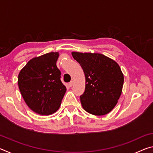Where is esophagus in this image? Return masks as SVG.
<instances>
[{"label": "esophagus", "mask_w": 153, "mask_h": 153, "mask_svg": "<svg viewBox=\"0 0 153 153\" xmlns=\"http://www.w3.org/2000/svg\"><path fill=\"white\" fill-rule=\"evenodd\" d=\"M73 84H74V81H71L69 83V86H70V87H71L72 86H73Z\"/></svg>", "instance_id": "esophagus-1"}]
</instances>
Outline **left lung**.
<instances>
[{
	"mask_svg": "<svg viewBox=\"0 0 153 153\" xmlns=\"http://www.w3.org/2000/svg\"><path fill=\"white\" fill-rule=\"evenodd\" d=\"M86 77V88L80 96L82 107L94 115H104L117 105L123 84L120 67L102 54L73 52Z\"/></svg>",
	"mask_w": 153,
	"mask_h": 153,
	"instance_id": "8db88e82",
	"label": "left lung"
}]
</instances>
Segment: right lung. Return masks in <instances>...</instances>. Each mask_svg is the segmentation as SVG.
<instances>
[{
    "mask_svg": "<svg viewBox=\"0 0 153 153\" xmlns=\"http://www.w3.org/2000/svg\"><path fill=\"white\" fill-rule=\"evenodd\" d=\"M59 53H49L33 58L20 71L19 88L25 103L35 113L42 115L59 109L66 92L56 67Z\"/></svg>",
    "mask_w": 153,
    "mask_h": 153,
    "instance_id": "1",
    "label": "right lung"
}]
</instances>
